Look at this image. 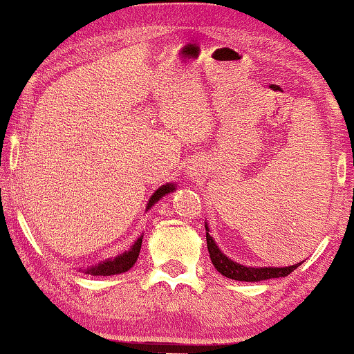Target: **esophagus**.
I'll use <instances>...</instances> for the list:
<instances>
[{
  "instance_id": "esophagus-1",
  "label": "esophagus",
  "mask_w": 354,
  "mask_h": 354,
  "mask_svg": "<svg viewBox=\"0 0 354 354\" xmlns=\"http://www.w3.org/2000/svg\"><path fill=\"white\" fill-rule=\"evenodd\" d=\"M198 174H200V171H198L196 168H193V169H191V171H189V176H191V178H196Z\"/></svg>"
}]
</instances>
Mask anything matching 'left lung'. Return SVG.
Returning <instances> with one entry per match:
<instances>
[{
	"mask_svg": "<svg viewBox=\"0 0 354 354\" xmlns=\"http://www.w3.org/2000/svg\"><path fill=\"white\" fill-rule=\"evenodd\" d=\"M206 228V245H208V251H209V258L213 266L216 268L218 273H221L226 278L234 279V281H248V283H256V281H265V279H271V278H284L295 271L301 263H296V265L291 266H283V268H276V266H245L239 265V263L233 261V259L228 258L219 246L216 245L213 236L209 234V228L208 223H205Z\"/></svg>",
	"mask_w": 354,
	"mask_h": 354,
	"instance_id": "8db88e82",
	"label": "left lung"
}]
</instances>
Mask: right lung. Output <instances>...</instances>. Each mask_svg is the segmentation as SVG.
<instances>
[{"instance_id":"obj_1","label":"right lung","mask_w":354,"mask_h":354,"mask_svg":"<svg viewBox=\"0 0 354 354\" xmlns=\"http://www.w3.org/2000/svg\"><path fill=\"white\" fill-rule=\"evenodd\" d=\"M173 191H176V185H174V183H166V185L160 186V188L154 191L151 198L148 200L146 211L151 209L154 203H158L161 198L166 196V194L173 193ZM141 243H143V234L138 236V239L133 243V246L129 248L128 251H123V253L115 256V258L104 259V261L98 263V265H93L91 268H86V270H81L80 268V271H83V273L91 274V276H111V274L124 273V271H128L129 268H133V265L136 263L138 256H140Z\"/></svg>"}]
</instances>
